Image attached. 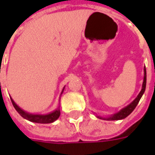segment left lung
Listing matches in <instances>:
<instances>
[{
  "label": "left lung",
  "instance_id": "1",
  "mask_svg": "<svg viewBox=\"0 0 155 155\" xmlns=\"http://www.w3.org/2000/svg\"><path fill=\"white\" fill-rule=\"evenodd\" d=\"M144 76H143V85H142V90L140 92V94H138V96L136 97V99L134 100V101L130 104L128 106H126L125 108H124L123 110H121L120 112H118L117 114H114L113 116L110 117V118H107V119H105L104 118V120H122V119H124V118H126L129 114H130L133 110L135 109V107L137 106V104L139 103V101H140V98L142 97V95H143V92L145 91V87H146V69L144 67ZM102 119V118H101Z\"/></svg>",
  "mask_w": 155,
  "mask_h": 155
}]
</instances>
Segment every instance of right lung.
Segmentation results:
<instances>
[{
  "mask_svg": "<svg viewBox=\"0 0 155 155\" xmlns=\"http://www.w3.org/2000/svg\"><path fill=\"white\" fill-rule=\"evenodd\" d=\"M12 103L13 104V106L15 109V110L18 112L19 114H21L24 119L27 120H30L31 122H35V123L39 124H50L54 122V120H56L61 114V111L58 109L56 110H54V112H52L51 114H45V115H41V114H31L26 113L24 110H22L21 108L19 107L18 105H16L14 101L11 99Z\"/></svg>",
  "mask_w": 155,
  "mask_h": 155,
  "instance_id": "right-lung-1",
  "label": "right lung"
}]
</instances>
